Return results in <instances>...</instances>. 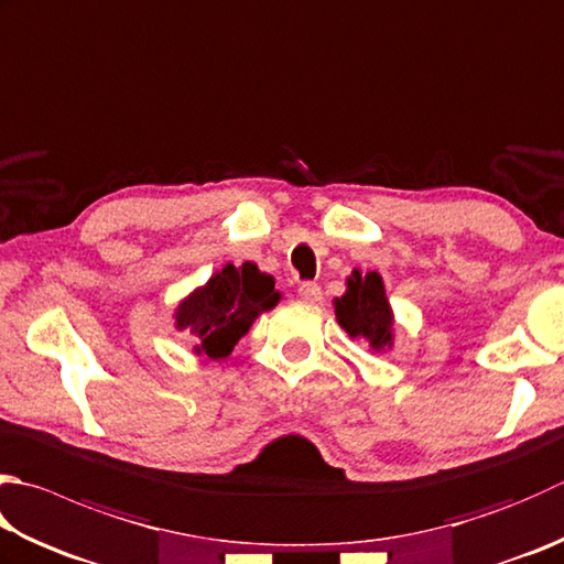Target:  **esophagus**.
<instances>
[{"label":"esophagus","instance_id":"34e87169","mask_svg":"<svg viewBox=\"0 0 564 564\" xmlns=\"http://www.w3.org/2000/svg\"><path fill=\"white\" fill-rule=\"evenodd\" d=\"M300 300L306 304H318L322 302V286L314 282H304L300 284Z\"/></svg>","mask_w":564,"mask_h":564}]
</instances>
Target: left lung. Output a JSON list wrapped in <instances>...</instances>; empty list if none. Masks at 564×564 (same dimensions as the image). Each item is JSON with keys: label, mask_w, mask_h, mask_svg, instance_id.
Instances as JSON below:
<instances>
[{"label": "left lung", "mask_w": 564, "mask_h": 564, "mask_svg": "<svg viewBox=\"0 0 564 564\" xmlns=\"http://www.w3.org/2000/svg\"><path fill=\"white\" fill-rule=\"evenodd\" d=\"M334 312L338 326L350 338H366L373 350L392 348L395 314H392L386 284L378 272H350L346 278V292L334 300Z\"/></svg>", "instance_id": "obj_1"}]
</instances>
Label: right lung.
I'll use <instances>...</instances> for the list:
<instances>
[{"instance_id":"obj_1","label":"right lung","mask_w":564,"mask_h":564,"mask_svg":"<svg viewBox=\"0 0 564 564\" xmlns=\"http://www.w3.org/2000/svg\"><path fill=\"white\" fill-rule=\"evenodd\" d=\"M280 300L272 274L260 272L254 262H242L240 268L228 262L176 304L174 328L188 332L198 356L226 358L254 318L274 310Z\"/></svg>"}]
</instances>
